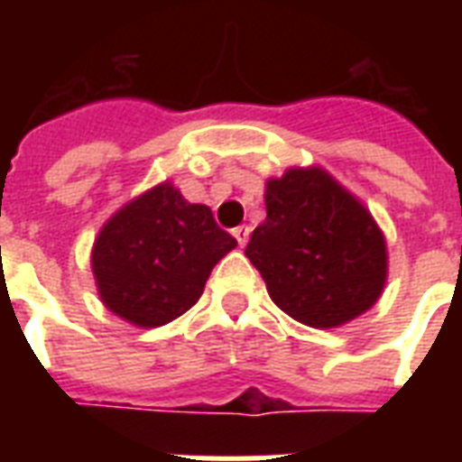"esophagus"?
Segmentation results:
<instances>
[{
  "label": "esophagus",
  "mask_w": 462,
  "mask_h": 462,
  "mask_svg": "<svg viewBox=\"0 0 462 462\" xmlns=\"http://www.w3.org/2000/svg\"><path fill=\"white\" fill-rule=\"evenodd\" d=\"M249 227H246V225H239V227H235V230H232V235H235V239H237V245L239 246H245L246 242H249Z\"/></svg>",
  "instance_id": "obj_1"
}]
</instances>
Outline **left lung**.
<instances>
[{
  "label": "left lung",
  "instance_id": "8db88e82",
  "mask_svg": "<svg viewBox=\"0 0 462 462\" xmlns=\"http://www.w3.org/2000/svg\"><path fill=\"white\" fill-rule=\"evenodd\" d=\"M266 220L245 254L271 300L311 328H337L376 304L388 281L386 237L365 203L319 165L266 181Z\"/></svg>",
  "mask_w": 462,
  "mask_h": 462
}]
</instances>
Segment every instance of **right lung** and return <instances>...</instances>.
<instances>
[{"instance_id":"obj_1","label":"right lung","mask_w":462,"mask_h":462,"mask_svg":"<svg viewBox=\"0 0 462 462\" xmlns=\"http://www.w3.org/2000/svg\"><path fill=\"white\" fill-rule=\"evenodd\" d=\"M235 246L208 206L189 203L167 180L112 213L93 242L90 268L112 314L158 328L199 302L213 266Z\"/></svg>"}]
</instances>
